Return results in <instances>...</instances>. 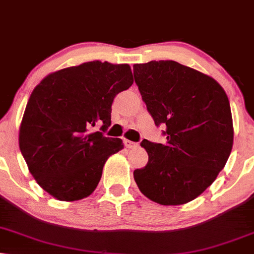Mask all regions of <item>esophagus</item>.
<instances>
[{
  "instance_id": "esophagus-1",
  "label": "esophagus",
  "mask_w": 254,
  "mask_h": 254,
  "mask_svg": "<svg viewBox=\"0 0 254 254\" xmlns=\"http://www.w3.org/2000/svg\"><path fill=\"white\" fill-rule=\"evenodd\" d=\"M124 145L127 147V149H133V147H136L138 144L136 142H132V140H129V139H125L124 140Z\"/></svg>"
}]
</instances>
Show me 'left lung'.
<instances>
[{"mask_svg": "<svg viewBox=\"0 0 254 254\" xmlns=\"http://www.w3.org/2000/svg\"><path fill=\"white\" fill-rule=\"evenodd\" d=\"M134 82L166 143L144 139L149 162L133 171L142 193L160 205L193 200L216 181L233 145L226 92L212 77L175 61L133 65Z\"/></svg>", "mask_w": 254, "mask_h": 254, "instance_id": "left-lung-1", "label": "left lung"}]
</instances>
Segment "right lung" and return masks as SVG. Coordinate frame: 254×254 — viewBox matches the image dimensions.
I'll list each match as a JSON object with an SVG mask.
<instances>
[{
    "label": "right lung",
    "instance_id": "right-lung-1",
    "mask_svg": "<svg viewBox=\"0 0 254 254\" xmlns=\"http://www.w3.org/2000/svg\"><path fill=\"white\" fill-rule=\"evenodd\" d=\"M133 83L129 64L86 62L50 73L29 98L20 127V150L37 184L59 200L88 197L109 157L123 149L105 137L117 94ZM102 125L101 131L92 127Z\"/></svg>",
    "mask_w": 254,
    "mask_h": 254
}]
</instances>
